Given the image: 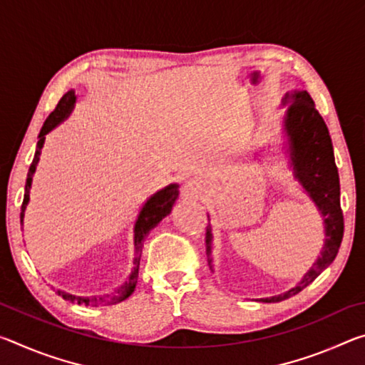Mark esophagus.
<instances>
[{
  "mask_svg": "<svg viewBox=\"0 0 365 365\" xmlns=\"http://www.w3.org/2000/svg\"><path fill=\"white\" fill-rule=\"evenodd\" d=\"M205 193V183L197 180V178H191V180H187L182 185V195L187 197V200H200Z\"/></svg>",
  "mask_w": 365,
  "mask_h": 365,
  "instance_id": "34e87169",
  "label": "esophagus"
}]
</instances>
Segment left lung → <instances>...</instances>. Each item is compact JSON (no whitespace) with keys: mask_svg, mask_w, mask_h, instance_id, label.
Here are the masks:
<instances>
[{"mask_svg":"<svg viewBox=\"0 0 365 365\" xmlns=\"http://www.w3.org/2000/svg\"><path fill=\"white\" fill-rule=\"evenodd\" d=\"M282 106H288L283 115V150L293 178L309 196L324 220V245L319 257L302 275V279L285 293L261 298V302H280L292 298L312 283L336 257L343 238V212L339 207V177L333 156L331 138L322 115L314 106L306 90H294L282 98ZM212 228L206 230V255L209 267L214 270Z\"/></svg>","mask_w":365,"mask_h":365,"instance_id":"left-lung-1","label":"left lung"}]
</instances>
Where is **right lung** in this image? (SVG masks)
<instances>
[{
  "label": "right lung",
  "instance_id": "1",
  "mask_svg": "<svg viewBox=\"0 0 365 365\" xmlns=\"http://www.w3.org/2000/svg\"><path fill=\"white\" fill-rule=\"evenodd\" d=\"M77 103V96L76 91L69 90L67 93L61 98V101L58 103L56 109L53 110L51 114L48 115V119L43 123L40 135H38V143H36V151L32 164H30L29 174H27V182H26V195H24V202L21 207V224L24 225V215H26V209L30 201V188H32V182H34V175L36 170V165H38L40 160V154H41V148L45 145L46 135L54 130L59 123H63L67 117L72 114L73 108H76ZM178 197V185L177 183H170L168 187H164L163 190L156 191V193L151 195L148 200L145 201V205L141 206L138 217L135 220L133 225V248H135V256H133V262H132V270L125 282L114 288L113 292L104 293L100 296H76V294H69L58 289V294L63 296L66 301L71 302H77V304H85V306H93V307H100V306H110V304H117V302H122L123 299H127L135 292V287H137V280H138V269H140V257H141V250H143V243L145 238L148 237L154 227H156L160 220H163L165 215H169L172 207H174L175 201Z\"/></svg>",
  "mask_w": 365,
  "mask_h": 365
}]
</instances>
